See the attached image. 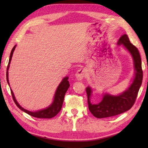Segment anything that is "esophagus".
<instances>
[{"label":"esophagus","mask_w":148,"mask_h":148,"mask_svg":"<svg viewBox=\"0 0 148 148\" xmlns=\"http://www.w3.org/2000/svg\"><path fill=\"white\" fill-rule=\"evenodd\" d=\"M84 74H85V72H84L83 69H79V70L77 71L76 75H75V77H76L77 80L81 81L84 77Z\"/></svg>","instance_id":"obj_1"}]
</instances>
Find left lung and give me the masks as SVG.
I'll return each mask as SVG.
<instances>
[{
  "label": "left lung",
  "instance_id": "obj_1",
  "mask_svg": "<svg viewBox=\"0 0 148 148\" xmlns=\"http://www.w3.org/2000/svg\"><path fill=\"white\" fill-rule=\"evenodd\" d=\"M117 45L123 46L132 57L135 71L134 77L130 86L123 92L116 95L108 93H103L102 94V100L99 103L91 102L90 98L92 89L89 86L86 88L89 110L97 118L111 117L128 111L136 101L138 92L142 84L143 73L140 56L137 48L130 42L127 34H124L119 39Z\"/></svg>",
  "mask_w": 148,
  "mask_h": 148
}]
</instances>
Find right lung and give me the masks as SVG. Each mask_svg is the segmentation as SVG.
<instances>
[{
    "label": "right lung",
    "mask_w": 148,
    "mask_h": 148,
    "mask_svg": "<svg viewBox=\"0 0 148 148\" xmlns=\"http://www.w3.org/2000/svg\"><path fill=\"white\" fill-rule=\"evenodd\" d=\"M16 45H15L13 47V48H12L11 50L10 58H9V64H8V68H7V72H6V78H7V82H8L9 85H10V84H9V82L8 71H9V65H10V63H11V59H12V55H13V53H14V51L16 48ZM68 79H69V77H67V76L64 77V79L62 80L60 83L59 84V85L58 86L57 88H56V92L55 93L54 97H53V100L51 103V104H50L48 107H47V108H46L45 109H40V110H39V111H36L33 112V111H29V110L22 108V107L20 104H19L18 102H17V100H16V99L15 97H14L13 92H12V90L11 89L12 99H13L14 102H15L16 105L17 106L18 108L20 109H21V111H23V112L27 113L28 114L32 116H33V117L37 118H51L57 114L60 111V110L62 109L63 102H64L65 94L66 92L67 91L69 86H70V84H69Z\"/></svg>",
    "instance_id": "obj_1"
}]
</instances>
